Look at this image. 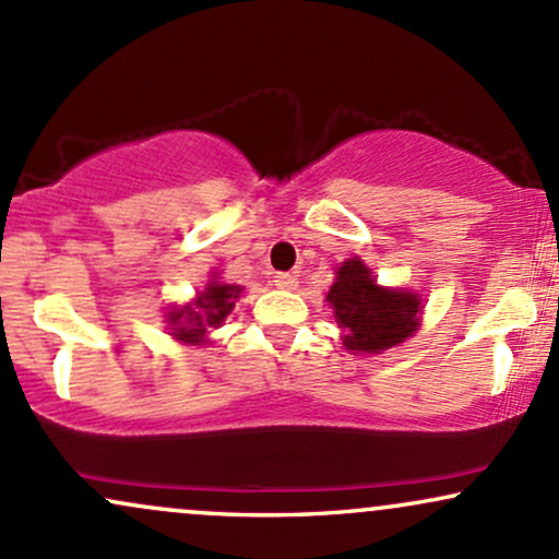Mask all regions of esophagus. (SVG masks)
<instances>
[{"label": "esophagus", "mask_w": 559, "mask_h": 559, "mask_svg": "<svg viewBox=\"0 0 559 559\" xmlns=\"http://www.w3.org/2000/svg\"><path fill=\"white\" fill-rule=\"evenodd\" d=\"M273 284L278 288H286V292H292V288H297L299 281H297V275H292V273H275Z\"/></svg>", "instance_id": "1"}]
</instances>
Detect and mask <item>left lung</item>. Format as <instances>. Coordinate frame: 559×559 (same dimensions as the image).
Returning <instances> with one entry per match:
<instances>
[{"label": "left lung", "mask_w": 559, "mask_h": 559, "mask_svg": "<svg viewBox=\"0 0 559 559\" xmlns=\"http://www.w3.org/2000/svg\"><path fill=\"white\" fill-rule=\"evenodd\" d=\"M342 342L355 355H381L413 336L420 325L423 301L407 288H383L360 258L336 267V281L325 294Z\"/></svg>", "instance_id": "8db88e82"}]
</instances>
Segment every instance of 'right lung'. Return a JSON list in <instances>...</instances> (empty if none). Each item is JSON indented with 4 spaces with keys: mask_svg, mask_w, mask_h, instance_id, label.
I'll return each instance as SVG.
<instances>
[{
    "mask_svg": "<svg viewBox=\"0 0 559 559\" xmlns=\"http://www.w3.org/2000/svg\"><path fill=\"white\" fill-rule=\"evenodd\" d=\"M239 294L241 286L223 284V281H217V275H213L204 292L197 294L194 301L183 307H173L165 316L170 325V336H176L183 344H207L210 329H221L226 323Z\"/></svg>",
    "mask_w": 559,
    "mask_h": 559,
    "instance_id": "obj_1",
    "label": "right lung"
}]
</instances>
